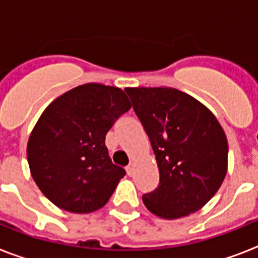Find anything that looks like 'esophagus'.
Wrapping results in <instances>:
<instances>
[{"label":"esophagus","mask_w":258,"mask_h":258,"mask_svg":"<svg viewBox=\"0 0 258 258\" xmlns=\"http://www.w3.org/2000/svg\"><path fill=\"white\" fill-rule=\"evenodd\" d=\"M134 167H135V163H130V165L127 166V174H128L130 176L134 175Z\"/></svg>","instance_id":"34e87169"}]
</instances>
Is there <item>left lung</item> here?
<instances>
[{
    "mask_svg": "<svg viewBox=\"0 0 258 258\" xmlns=\"http://www.w3.org/2000/svg\"><path fill=\"white\" fill-rule=\"evenodd\" d=\"M153 146L159 186L143 196L150 212L178 220L202 209L228 172V139L214 113L170 87L125 88Z\"/></svg>",
    "mask_w": 258,
    "mask_h": 258,
    "instance_id": "left-lung-1",
    "label": "left lung"
}]
</instances>
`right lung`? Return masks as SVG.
I'll use <instances>...</instances> for the list:
<instances>
[{
  "label": "right lung",
  "instance_id": "1",
  "mask_svg": "<svg viewBox=\"0 0 258 258\" xmlns=\"http://www.w3.org/2000/svg\"><path fill=\"white\" fill-rule=\"evenodd\" d=\"M131 108L124 91L87 83L50 103L28 139L30 174L57 208L87 214L103 208L125 175L113 165L105 135Z\"/></svg>",
  "mask_w": 258,
  "mask_h": 258
}]
</instances>
